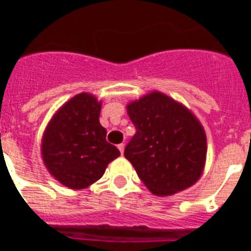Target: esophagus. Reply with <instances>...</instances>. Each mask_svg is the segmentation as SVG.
I'll list each match as a JSON object with an SVG mask.
<instances>
[{
    "instance_id": "1",
    "label": "esophagus",
    "mask_w": 251,
    "mask_h": 251,
    "mask_svg": "<svg viewBox=\"0 0 251 251\" xmlns=\"http://www.w3.org/2000/svg\"><path fill=\"white\" fill-rule=\"evenodd\" d=\"M124 147H126V145H124V143H121V145H118V150H119V152L122 153V154H123V152H124Z\"/></svg>"
}]
</instances>
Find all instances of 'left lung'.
<instances>
[{
	"label": "left lung",
	"mask_w": 251,
	"mask_h": 251,
	"mask_svg": "<svg viewBox=\"0 0 251 251\" xmlns=\"http://www.w3.org/2000/svg\"><path fill=\"white\" fill-rule=\"evenodd\" d=\"M136 127L124 157L157 196H170L194 185L202 174L206 136L200 122L167 95L153 92L128 104Z\"/></svg>",
	"instance_id": "1"
}]
</instances>
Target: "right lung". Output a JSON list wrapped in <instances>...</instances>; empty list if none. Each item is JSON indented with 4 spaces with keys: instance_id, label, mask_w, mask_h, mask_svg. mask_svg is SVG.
Returning <instances> with one entry per match:
<instances>
[{
    "instance_id": "right-lung-1",
    "label": "right lung",
    "mask_w": 251,
    "mask_h": 251,
    "mask_svg": "<svg viewBox=\"0 0 251 251\" xmlns=\"http://www.w3.org/2000/svg\"><path fill=\"white\" fill-rule=\"evenodd\" d=\"M100 105L93 95H75L57 110L44 133L41 153L46 168L66 187L90 186L121 154L106 142V129L99 123Z\"/></svg>"
}]
</instances>
